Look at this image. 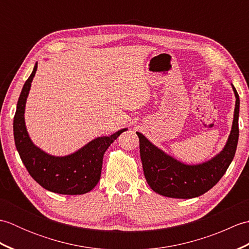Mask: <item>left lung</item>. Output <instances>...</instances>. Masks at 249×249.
<instances>
[{"mask_svg": "<svg viewBox=\"0 0 249 249\" xmlns=\"http://www.w3.org/2000/svg\"><path fill=\"white\" fill-rule=\"evenodd\" d=\"M235 108L232 128L226 145L217 155L198 165H187L158 149L137 131L144 177L155 193L169 198L190 199L203 195L223 178L235 155L239 140L240 98L233 84Z\"/></svg>", "mask_w": 249, "mask_h": 249, "instance_id": "left-lung-1", "label": "left lung"}]
</instances>
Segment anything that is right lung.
<instances>
[{
    "label": "right lung",
    "instance_id": "obj_1",
    "mask_svg": "<svg viewBox=\"0 0 249 249\" xmlns=\"http://www.w3.org/2000/svg\"><path fill=\"white\" fill-rule=\"evenodd\" d=\"M36 71L37 62L20 93L14 118L15 144L21 160L30 176L49 192L61 195L87 194L99 181L106 150L127 128L120 129L111 136L97 137L66 156H53L39 149L32 142L24 121L26 98Z\"/></svg>",
    "mask_w": 249,
    "mask_h": 249
}]
</instances>
